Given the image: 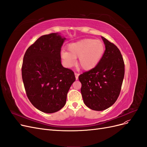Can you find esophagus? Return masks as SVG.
I'll return each mask as SVG.
<instances>
[{
  "label": "esophagus",
  "instance_id": "1",
  "mask_svg": "<svg viewBox=\"0 0 147 147\" xmlns=\"http://www.w3.org/2000/svg\"><path fill=\"white\" fill-rule=\"evenodd\" d=\"M79 74L77 73V72H75V78H76V80H77L78 78V76H79Z\"/></svg>",
  "mask_w": 147,
  "mask_h": 147
}]
</instances>
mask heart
<instances>
[{
    "instance_id": "heart-1",
    "label": "heart",
    "mask_w": 147,
    "mask_h": 147,
    "mask_svg": "<svg viewBox=\"0 0 147 147\" xmlns=\"http://www.w3.org/2000/svg\"><path fill=\"white\" fill-rule=\"evenodd\" d=\"M67 51L61 52V58L66 66L72 67L75 59L78 58V64L84 70H90L99 63L104 55L105 45L100 40L83 39L67 46Z\"/></svg>"
}]
</instances>
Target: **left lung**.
Instances as JSON below:
<instances>
[{"label":"left lung","instance_id":"left-lung-1","mask_svg":"<svg viewBox=\"0 0 147 147\" xmlns=\"http://www.w3.org/2000/svg\"><path fill=\"white\" fill-rule=\"evenodd\" d=\"M105 50L94 68L80 75L84 103L96 111L109 108L120 94L124 76V63L118 47L102 37Z\"/></svg>","mask_w":147,"mask_h":147}]
</instances>
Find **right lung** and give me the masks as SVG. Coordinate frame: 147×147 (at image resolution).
Here are the masks:
<instances>
[{"label": "right lung", "mask_w": 147, "mask_h": 147, "mask_svg": "<svg viewBox=\"0 0 147 147\" xmlns=\"http://www.w3.org/2000/svg\"><path fill=\"white\" fill-rule=\"evenodd\" d=\"M64 40L57 33L42 35L24 56L21 72L26 95L35 108L47 113L63 107L75 80L73 71L61 64V50Z\"/></svg>", "instance_id": "right-lung-1"}]
</instances>
